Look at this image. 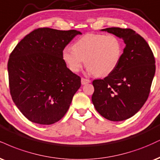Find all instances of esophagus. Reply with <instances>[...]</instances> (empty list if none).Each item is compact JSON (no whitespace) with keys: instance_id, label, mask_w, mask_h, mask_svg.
<instances>
[{"instance_id":"1","label":"esophagus","mask_w":160,"mask_h":160,"mask_svg":"<svg viewBox=\"0 0 160 160\" xmlns=\"http://www.w3.org/2000/svg\"><path fill=\"white\" fill-rule=\"evenodd\" d=\"M91 82V80H88V79H86L84 78H82L81 79V83L82 84V85H85V84L88 83V82Z\"/></svg>"}]
</instances>
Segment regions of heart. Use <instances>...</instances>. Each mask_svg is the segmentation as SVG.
Returning <instances> with one entry per match:
<instances>
[{
	"instance_id": "b5f03b06",
	"label": "heart",
	"mask_w": 160,
	"mask_h": 160,
	"mask_svg": "<svg viewBox=\"0 0 160 160\" xmlns=\"http://www.w3.org/2000/svg\"><path fill=\"white\" fill-rule=\"evenodd\" d=\"M72 48H65L62 52V58L68 68L78 72L85 60L88 72L97 77L111 74L122 53L121 41L112 34H86L74 42Z\"/></svg>"
}]
</instances>
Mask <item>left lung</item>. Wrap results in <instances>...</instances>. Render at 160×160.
I'll use <instances>...</instances> for the list:
<instances>
[{
	"label": "left lung",
	"instance_id": "1",
	"mask_svg": "<svg viewBox=\"0 0 160 160\" xmlns=\"http://www.w3.org/2000/svg\"><path fill=\"white\" fill-rule=\"evenodd\" d=\"M124 40L118 65L103 79L92 82V101L103 118L120 122L133 116L148 100L155 74V58L148 42L130 28L103 29Z\"/></svg>",
	"mask_w": 160,
	"mask_h": 160
}]
</instances>
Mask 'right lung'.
I'll list each match as a JSON object with an SVG mask.
<instances>
[{"label": "right lung", "instance_id": "1", "mask_svg": "<svg viewBox=\"0 0 160 160\" xmlns=\"http://www.w3.org/2000/svg\"><path fill=\"white\" fill-rule=\"evenodd\" d=\"M74 30L38 28L18 42L7 64L10 95L30 122L52 124L65 115L81 78L67 68L63 50Z\"/></svg>", "mask_w": 160, "mask_h": 160}]
</instances>
